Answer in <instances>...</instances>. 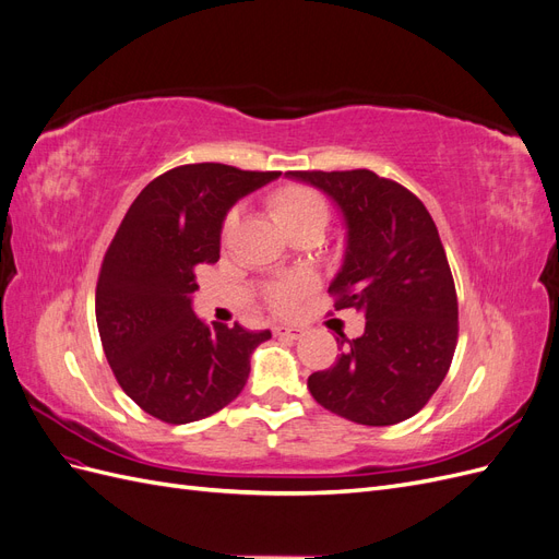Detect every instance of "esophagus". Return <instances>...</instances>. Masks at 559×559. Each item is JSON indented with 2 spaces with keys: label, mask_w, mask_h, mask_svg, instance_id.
<instances>
[{
  "label": "esophagus",
  "mask_w": 559,
  "mask_h": 559,
  "mask_svg": "<svg viewBox=\"0 0 559 559\" xmlns=\"http://www.w3.org/2000/svg\"><path fill=\"white\" fill-rule=\"evenodd\" d=\"M273 333L280 337H289V341H298V337H302V333L306 331H302L300 326H275Z\"/></svg>",
  "instance_id": "obj_1"
}]
</instances>
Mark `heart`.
<instances>
[{
  "mask_svg": "<svg viewBox=\"0 0 559 559\" xmlns=\"http://www.w3.org/2000/svg\"><path fill=\"white\" fill-rule=\"evenodd\" d=\"M270 212L277 218V224L286 230L300 222H308V218H321L326 222L329 216V207L326 200L321 198L314 189H308V186H282L273 195H270ZM235 224V212H230L224 222L222 228V238L226 240ZM308 282L306 280H289V282H280L270 289V302L273 308L289 312L298 296L306 294Z\"/></svg>",
  "mask_w": 559,
  "mask_h": 559,
  "instance_id": "1",
  "label": "heart"
}]
</instances>
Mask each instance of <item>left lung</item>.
Masks as SVG:
<instances>
[{"mask_svg": "<svg viewBox=\"0 0 559 559\" xmlns=\"http://www.w3.org/2000/svg\"><path fill=\"white\" fill-rule=\"evenodd\" d=\"M314 186L343 216V265L329 284L335 310L366 317L343 337L337 361L312 373L319 405L366 427H389L425 408L456 347V294L427 207L370 170L286 173Z\"/></svg>", "mask_w": 559, "mask_h": 559, "instance_id": "left-lung-1", "label": "left lung"}]
</instances>
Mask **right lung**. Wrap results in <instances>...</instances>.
Returning <instances> with one entry per match:
<instances>
[{
  "instance_id": "add662e5",
  "label": "right lung",
  "mask_w": 559,
  "mask_h": 559,
  "mask_svg": "<svg viewBox=\"0 0 559 559\" xmlns=\"http://www.w3.org/2000/svg\"><path fill=\"white\" fill-rule=\"evenodd\" d=\"M282 173L181 165L134 198L99 270L95 317L123 392L167 425L210 417L238 399L270 331L205 324L195 270L216 263L230 207Z\"/></svg>"
}]
</instances>
